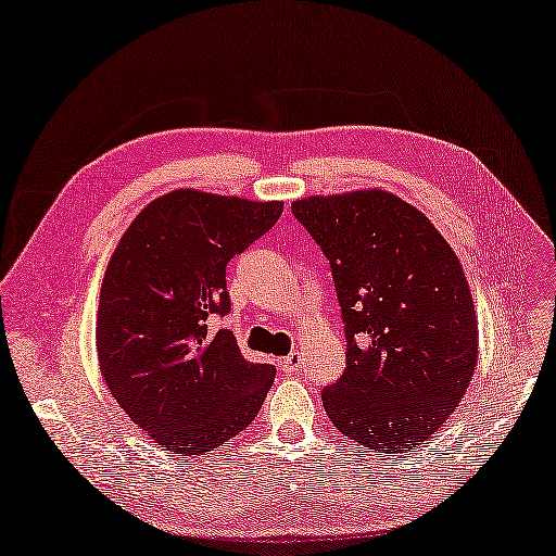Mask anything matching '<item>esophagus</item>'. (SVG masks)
<instances>
[{
	"instance_id": "obj_1",
	"label": "esophagus",
	"mask_w": 556,
	"mask_h": 556,
	"mask_svg": "<svg viewBox=\"0 0 556 556\" xmlns=\"http://www.w3.org/2000/svg\"><path fill=\"white\" fill-rule=\"evenodd\" d=\"M278 368L282 370V372H288V375H294L296 370L302 368V356L296 354V351H292V354H288L286 358H280L278 361Z\"/></svg>"
}]
</instances>
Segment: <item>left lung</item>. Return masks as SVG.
Instances as JSON below:
<instances>
[{
  "instance_id": "left-lung-1",
  "label": "left lung",
  "mask_w": 556,
  "mask_h": 556,
  "mask_svg": "<svg viewBox=\"0 0 556 556\" xmlns=\"http://www.w3.org/2000/svg\"><path fill=\"white\" fill-rule=\"evenodd\" d=\"M328 256L346 370L323 408L368 451L405 453L448 419L477 370L479 320L457 254L427 216L370 188L292 202Z\"/></svg>"
}]
</instances>
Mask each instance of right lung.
Segmentation results:
<instances>
[{
    "mask_svg": "<svg viewBox=\"0 0 556 556\" xmlns=\"http://www.w3.org/2000/svg\"><path fill=\"white\" fill-rule=\"evenodd\" d=\"M282 214L280 200L176 188L146 205L108 262L97 351L103 380L160 448L205 455L260 413L276 368L240 354L226 316V264Z\"/></svg>",
    "mask_w": 556,
    "mask_h": 556,
    "instance_id": "add662e5",
    "label": "right lung"
}]
</instances>
